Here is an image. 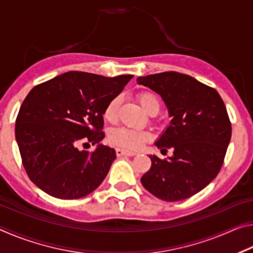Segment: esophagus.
Here are the masks:
<instances>
[{
  "label": "esophagus",
  "mask_w": 253,
  "mask_h": 253,
  "mask_svg": "<svg viewBox=\"0 0 253 253\" xmlns=\"http://www.w3.org/2000/svg\"><path fill=\"white\" fill-rule=\"evenodd\" d=\"M116 154H117V156H135L137 153L126 151V149H123V148H117Z\"/></svg>",
  "instance_id": "34e87169"
}]
</instances>
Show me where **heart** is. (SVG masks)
<instances>
[{
    "instance_id": "obj_1",
    "label": "heart",
    "mask_w": 253,
    "mask_h": 253,
    "mask_svg": "<svg viewBox=\"0 0 253 253\" xmlns=\"http://www.w3.org/2000/svg\"><path fill=\"white\" fill-rule=\"evenodd\" d=\"M137 99H138L143 109L151 116H155L160 111V100L154 93L147 91L140 92L137 95ZM119 105H121V98L119 97H114L108 102L104 111V117L107 122L114 123L116 121ZM108 137L111 144L117 145L119 147L126 149H138L151 139V134L145 130H136L127 127H117L109 132Z\"/></svg>"
}]
</instances>
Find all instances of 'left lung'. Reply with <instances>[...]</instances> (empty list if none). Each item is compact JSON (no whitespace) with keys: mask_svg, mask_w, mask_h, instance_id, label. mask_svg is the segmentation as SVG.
<instances>
[{"mask_svg":"<svg viewBox=\"0 0 253 253\" xmlns=\"http://www.w3.org/2000/svg\"><path fill=\"white\" fill-rule=\"evenodd\" d=\"M137 84L161 95L169 109V126L155 143L173 156L149 155L152 166L140 181L156 198L175 202L208 186L223 165L231 139V123L215 89L175 71L138 77Z\"/></svg>","mask_w":253,"mask_h":253,"instance_id":"left-lung-1","label":"left lung"}]
</instances>
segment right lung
Returning a JSON list of instances; mask_svg holds the SVG:
<instances>
[{"instance_id": "right-lung-1", "label": "right lung", "mask_w": 253, "mask_h": 253, "mask_svg": "<svg viewBox=\"0 0 253 253\" xmlns=\"http://www.w3.org/2000/svg\"><path fill=\"white\" fill-rule=\"evenodd\" d=\"M132 75L69 71L34 87L20 107L15 138L29 178L53 198L75 200L104 181L116 152L99 144L104 111ZM97 143L93 152L80 144ZM90 146V145H89Z\"/></svg>"}]
</instances>
